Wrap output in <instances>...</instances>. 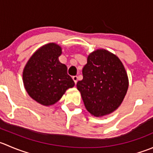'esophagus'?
Wrapping results in <instances>:
<instances>
[{"label":"esophagus","mask_w":153,"mask_h":153,"mask_svg":"<svg viewBox=\"0 0 153 153\" xmlns=\"http://www.w3.org/2000/svg\"><path fill=\"white\" fill-rule=\"evenodd\" d=\"M72 79H73L74 82H75V84H76L77 82H78V77L77 76H73L72 77Z\"/></svg>","instance_id":"1"}]
</instances>
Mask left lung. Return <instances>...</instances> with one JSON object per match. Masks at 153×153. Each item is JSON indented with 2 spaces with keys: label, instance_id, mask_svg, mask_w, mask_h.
Masks as SVG:
<instances>
[{
  "label": "left lung",
  "instance_id": "1",
  "mask_svg": "<svg viewBox=\"0 0 153 153\" xmlns=\"http://www.w3.org/2000/svg\"><path fill=\"white\" fill-rule=\"evenodd\" d=\"M77 83L86 109L95 117L114 112L123 101L128 87L126 71L121 60L105 49L90 53Z\"/></svg>",
  "mask_w": 153,
  "mask_h": 153
}]
</instances>
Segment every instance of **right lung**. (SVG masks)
<instances>
[{"label": "right lung", "instance_id": "obj_1", "mask_svg": "<svg viewBox=\"0 0 153 153\" xmlns=\"http://www.w3.org/2000/svg\"><path fill=\"white\" fill-rule=\"evenodd\" d=\"M61 47L48 43L30 57L23 71L25 88L33 99L45 106L58 102L66 90L75 85L67 67L59 61Z\"/></svg>", "mask_w": 153, "mask_h": 153}]
</instances>
